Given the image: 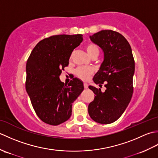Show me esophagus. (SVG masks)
<instances>
[{
  "instance_id": "34e87169",
  "label": "esophagus",
  "mask_w": 158,
  "mask_h": 158,
  "mask_svg": "<svg viewBox=\"0 0 158 158\" xmlns=\"http://www.w3.org/2000/svg\"><path fill=\"white\" fill-rule=\"evenodd\" d=\"M83 86H84V88L85 89H87V88H88V85L87 84V83H84V84H83Z\"/></svg>"
}]
</instances>
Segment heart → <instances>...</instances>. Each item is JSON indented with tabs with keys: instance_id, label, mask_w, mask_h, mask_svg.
Wrapping results in <instances>:
<instances>
[{
	"instance_id": "1",
	"label": "heart",
	"mask_w": 158,
	"mask_h": 158,
	"mask_svg": "<svg viewBox=\"0 0 158 158\" xmlns=\"http://www.w3.org/2000/svg\"><path fill=\"white\" fill-rule=\"evenodd\" d=\"M86 51L92 58L95 56L98 57L100 53L98 47L94 44H89L87 45ZM94 73V70L92 68H87V67H78L75 70V76L84 81H88Z\"/></svg>"
}]
</instances>
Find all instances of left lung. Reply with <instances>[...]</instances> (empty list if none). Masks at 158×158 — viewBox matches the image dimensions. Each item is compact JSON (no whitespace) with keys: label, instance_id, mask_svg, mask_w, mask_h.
<instances>
[{"label":"left lung","instance_id":"1","mask_svg":"<svg viewBox=\"0 0 158 158\" xmlns=\"http://www.w3.org/2000/svg\"><path fill=\"white\" fill-rule=\"evenodd\" d=\"M91 41L105 53L94 81L106 89L89 86L95 97L88 106L90 117L96 122L111 123L122 115L132 98L135 59L131 47L124 36L112 30L101 31L90 36Z\"/></svg>","mask_w":158,"mask_h":158}]
</instances>
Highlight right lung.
<instances>
[{"instance_id":"obj_1","label":"right lung","mask_w":158,"mask_h":158,"mask_svg":"<svg viewBox=\"0 0 158 158\" xmlns=\"http://www.w3.org/2000/svg\"><path fill=\"white\" fill-rule=\"evenodd\" d=\"M82 41L81 35L49 36L36 44L27 60L26 92L36 115L49 125H59L70 118L72 104L84 89L78 79L64 85L59 78Z\"/></svg>"}]
</instances>
